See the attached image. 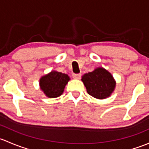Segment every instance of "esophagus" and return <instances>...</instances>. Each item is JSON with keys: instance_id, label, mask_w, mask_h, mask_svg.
I'll use <instances>...</instances> for the list:
<instances>
[{"instance_id": "obj_1", "label": "esophagus", "mask_w": 149, "mask_h": 149, "mask_svg": "<svg viewBox=\"0 0 149 149\" xmlns=\"http://www.w3.org/2000/svg\"><path fill=\"white\" fill-rule=\"evenodd\" d=\"M72 77L74 79H79L81 77V74H73Z\"/></svg>"}]
</instances>
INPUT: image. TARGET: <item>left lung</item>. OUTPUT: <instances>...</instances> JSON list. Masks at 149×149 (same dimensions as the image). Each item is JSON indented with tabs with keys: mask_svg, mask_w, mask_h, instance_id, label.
Listing matches in <instances>:
<instances>
[{
	"mask_svg": "<svg viewBox=\"0 0 149 149\" xmlns=\"http://www.w3.org/2000/svg\"><path fill=\"white\" fill-rule=\"evenodd\" d=\"M82 81L87 93L97 99H105L109 97L116 87L113 76L102 67L84 74Z\"/></svg>",
	"mask_w": 149,
	"mask_h": 149,
	"instance_id": "1",
	"label": "left lung"
}]
</instances>
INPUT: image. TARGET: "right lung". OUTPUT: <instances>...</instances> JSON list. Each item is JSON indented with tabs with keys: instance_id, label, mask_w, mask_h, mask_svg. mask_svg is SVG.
Wrapping results in <instances>:
<instances>
[{
	"instance_id": "right-lung-1",
	"label": "right lung",
	"mask_w": 149,
	"mask_h": 149,
	"mask_svg": "<svg viewBox=\"0 0 149 149\" xmlns=\"http://www.w3.org/2000/svg\"><path fill=\"white\" fill-rule=\"evenodd\" d=\"M70 80L67 74L52 71L40 79V87L49 97H57L63 93L64 87Z\"/></svg>"
}]
</instances>
